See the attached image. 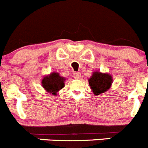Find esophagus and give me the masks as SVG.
<instances>
[{"mask_svg": "<svg viewBox=\"0 0 148 148\" xmlns=\"http://www.w3.org/2000/svg\"><path fill=\"white\" fill-rule=\"evenodd\" d=\"M73 77L74 78H79L80 77V72H75L73 73Z\"/></svg>", "mask_w": 148, "mask_h": 148, "instance_id": "34e87169", "label": "esophagus"}]
</instances>
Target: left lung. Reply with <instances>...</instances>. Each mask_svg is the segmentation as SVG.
I'll use <instances>...</instances> for the list:
<instances>
[{"instance_id": "8db88e82", "label": "left lung", "mask_w": 148, "mask_h": 148, "mask_svg": "<svg viewBox=\"0 0 148 148\" xmlns=\"http://www.w3.org/2000/svg\"><path fill=\"white\" fill-rule=\"evenodd\" d=\"M88 83L93 93L99 96L109 90L112 83V77L109 74L94 72L89 78Z\"/></svg>"}]
</instances>
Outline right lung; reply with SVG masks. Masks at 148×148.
<instances>
[{"instance_id": "obj_1", "label": "right lung", "mask_w": 148, "mask_h": 148, "mask_svg": "<svg viewBox=\"0 0 148 148\" xmlns=\"http://www.w3.org/2000/svg\"><path fill=\"white\" fill-rule=\"evenodd\" d=\"M65 80V79L63 77H61L59 73H52L49 75L45 76L42 80V83L44 88L48 93L56 95L57 92L64 87Z\"/></svg>"}]
</instances>
